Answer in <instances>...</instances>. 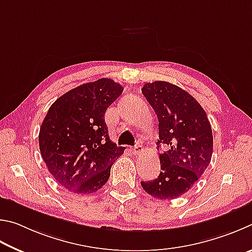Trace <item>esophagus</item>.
<instances>
[{
	"mask_svg": "<svg viewBox=\"0 0 252 252\" xmlns=\"http://www.w3.org/2000/svg\"><path fill=\"white\" fill-rule=\"evenodd\" d=\"M143 146H140V145H136L133 148H131V152H133L134 155H137L140 152H143Z\"/></svg>",
	"mask_w": 252,
	"mask_h": 252,
	"instance_id": "esophagus-1",
	"label": "esophagus"
}]
</instances>
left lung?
Wrapping results in <instances>:
<instances>
[{
  "mask_svg": "<svg viewBox=\"0 0 252 252\" xmlns=\"http://www.w3.org/2000/svg\"><path fill=\"white\" fill-rule=\"evenodd\" d=\"M142 93L157 115L158 147L166 144L168 149L159 154V176L140 184L157 199H175L187 192L209 166L213 130L204 108L183 88L157 81L145 84Z\"/></svg>",
  "mask_w": 252,
  "mask_h": 252,
  "instance_id": "8db88e82",
  "label": "left lung"
}]
</instances>
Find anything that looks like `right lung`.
<instances>
[{"label": "right lung", "mask_w": 252, "mask_h": 252, "mask_svg": "<svg viewBox=\"0 0 252 252\" xmlns=\"http://www.w3.org/2000/svg\"><path fill=\"white\" fill-rule=\"evenodd\" d=\"M124 91L110 78L86 83L59 97L38 135L47 169L61 186L92 193L107 183L114 161L125 148L113 143L105 113Z\"/></svg>", "instance_id": "right-lung-1"}]
</instances>
